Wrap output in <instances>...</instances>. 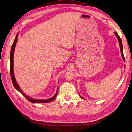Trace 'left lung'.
I'll list each match as a JSON object with an SVG mask.
<instances>
[{
  "label": "left lung",
  "instance_id": "left-lung-1",
  "mask_svg": "<svg viewBox=\"0 0 132 132\" xmlns=\"http://www.w3.org/2000/svg\"><path fill=\"white\" fill-rule=\"evenodd\" d=\"M115 34L116 35V36H117V38L118 39V41H119V46H120V52H121V54L122 56L123 57V59L125 61V57H124V55H123V45H122V42L121 41V39H120V37L119 36V35L118 34V33L117 32H115Z\"/></svg>",
  "mask_w": 132,
  "mask_h": 132
}]
</instances>
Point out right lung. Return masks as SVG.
<instances>
[{
	"mask_svg": "<svg viewBox=\"0 0 132 132\" xmlns=\"http://www.w3.org/2000/svg\"><path fill=\"white\" fill-rule=\"evenodd\" d=\"M17 35H16V37H15L14 41L13 42V44L12 46V48H11V52H10V72L11 79H12V81L13 85H14V87L15 88V89H16L17 90L20 91V92L22 94H23L24 97H25L29 101H30L31 102H34V103H46V102H50L52 101L53 100H54L56 98V97L57 94V92H58V89L57 90L56 93L55 94V95L53 96V97H52L51 98H50V99L36 100V99H34V98H31L30 97H28L27 95L24 94L23 93V91L21 90V89L20 88L19 86H18V84L16 82V80H15V79L14 72H13V56H14V51L15 44H16V43H17Z\"/></svg>",
	"mask_w": 132,
	"mask_h": 132,
	"instance_id": "1",
	"label": "right lung"
}]
</instances>
